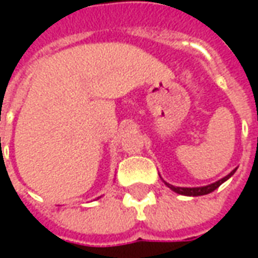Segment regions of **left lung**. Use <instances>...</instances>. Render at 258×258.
Returning a JSON list of instances; mask_svg holds the SVG:
<instances>
[{"instance_id": "8db88e82", "label": "left lung", "mask_w": 258, "mask_h": 258, "mask_svg": "<svg viewBox=\"0 0 258 258\" xmlns=\"http://www.w3.org/2000/svg\"><path fill=\"white\" fill-rule=\"evenodd\" d=\"M235 171H236V168L228 174L227 177H224V178L220 179V181H217V182H214V184L207 185V186H199V188H179V186H174V185H170L167 184V182H164V184L167 185L170 189H173L174 192H177V194L179 195H185V196H200V195H207V194H210V192H213V190H216L217 188H218L222 182H225V181H227V179L229 178L233 173H235Z\"/></svg>"}]
</instances>
